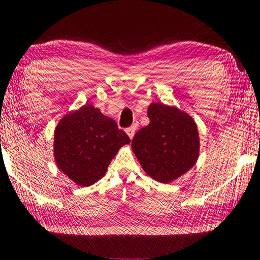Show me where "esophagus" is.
Segmentation results:
<instances>
[{"label":"esophagus","mask_w":260,"mask_h":260,"mask_svg":"<svg viewBox=\"0 0 260 260\" xmlns=\"http://www.w3.org/2000/svg\"><path fill=\"white\" fill-rule=\"evenodd\" d=\"M135 130H136L135 125H133V126L127 127V129H126V134H127V135H129L130 139H133L134 135H135Z\"/></svg>","instance_id":"obj_1"}]
</instances>
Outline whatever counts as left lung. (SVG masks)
<instances>
[{"instance_id":"1","label":"left lung","mask_w":260,"mask_h":260,"mask_svg":"<svg viewBox=\"0 0 260 260\" xmlns=\"http://www.w3.org/2000/svg\"><path fill=\"white\" fill-rule=\"evenodd\" d=\"M147 115L150 124L135 134L131 147L147 175L170 182L196 164L197 125L189 115L162 103H152Z\"/></svg>"}]
</instances>
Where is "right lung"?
I'll return each mask as SVG.
<instances>
[{
  "mask_svg": "<svg viewBox=\"0 0 260 260\" xmlns=\"http://www.w3.org/2000/svg\"><path fill=\"white\" fill-rule=\"evenodd\" d=\"M129 142L113 119L85 104L64 116L55 127L54 157L77 185L90 186L105 175L120 147Z\"/></svg>",
  "mask_w": 260,
  "mask_h": 260,
  "instance_id": "1",
  "label": "right lung"
}]
</instances>
